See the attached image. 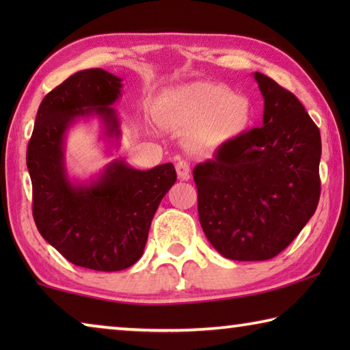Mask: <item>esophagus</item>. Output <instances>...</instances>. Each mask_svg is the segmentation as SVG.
<instances>
[{"label": "esophagus", "instance_id": "obj_1", "mask_svg": "<svg viewBox=\"0 0 350 350\" xmlns=\"http://www.w3.org/2000/svg\"><path fill=\"white\" fill-rule=\"evenodd\" d=\"M176 171L177 177L180 180H188L189 179V163L187 161H179L176 163Z\"/></svg>", "mask_w": 350, "mask_h": 350}]
</instances>
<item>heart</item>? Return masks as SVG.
<instances>
[{
  "label": "heart",
  "mask_w": 350,
  "mask_h": 350,
  "mask_svg": "<svg viewBox=\"0 0 350 350\" xmlns=\"http://www.w3.org/2000/svg\"><path fill=\"white\" fill-rule=\"evenodd\" d=\"M165 125L188 133V148L213 157L232 146L247 131L250 105L215 83L196 81L165 91L159 98Z\"/></svg>",
  "instance_id": "obj_1"
}]
</instances>
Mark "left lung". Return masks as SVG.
Wrapping results in <instances>:
<instances>
[{"label":"left lung","mask_w":350,"mask_h":350,"mask_svg":"<svg viewBox=\"0 0 350 350\" xmlns=\"http://www.w3.org/2000/svg\"><path fill=\"white\" fill-rule=\"evenodd\" d=\"M253 77L264 98L262 126L193 171L206 239L233 260L281 253L313 216L321 191L318 126L292 92L267 75Z\"/></svg>","instance_id":"8db88e82"}]
</instances>
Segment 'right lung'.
<instances>
[{
    "label": "right lung",
    "mask_w": 350,
    "mask_h": 350,
    "mask_svg": "<svg viewBox=\"0 0 350 350\" xmlns=\"http://www.w3.org/2000/svg\"><path fill=\"white\" fill-rule=\"evenodd\" d=\"M122 88L120 77L103 69L70 75L43 98L27 146L40 234L69 262L98 271L137 262L157 206L177 177L173 163L144 171L123 159L111 161L88 180L69 176L66 139L81 118H98L106 152L120 146V118L112 105Z\"/></svg>",
    "instance_id": "obj_1"
}]
</instances>
